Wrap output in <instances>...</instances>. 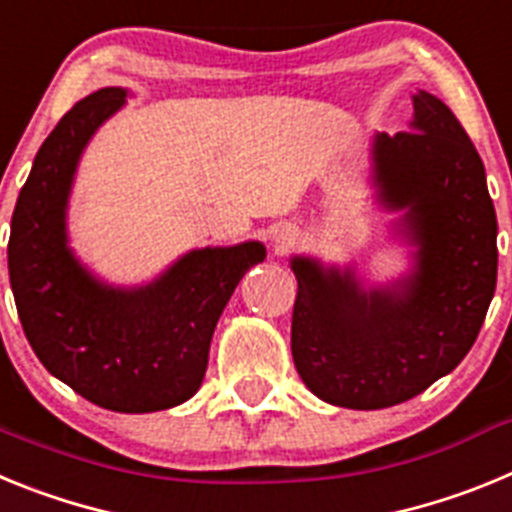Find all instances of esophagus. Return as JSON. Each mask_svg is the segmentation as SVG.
<instances>
[{
  "instance_id": "esophagus-1",
  "label": "esophagus",
  "mask_w": 512,
  "mask_h": 512,
  "mask_svg": "<svg viewBox=\"0 0 512 512\" xmlns=\"http://www.w3.org/2000/svg\"><path fill=\"white\" fill-rule=\"evenodd\" d=\"M295 241H297V230H292V228L274 230V243H277L279 248L292 246V243H295Z\"/></svg>"
}]
</instances>
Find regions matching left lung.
I'll list each match as a JSON object with an SVG mask.
<instances>
[{"mask_svg":"<svg viewBox=\"0 0 512 512\" xmlns=\"http://www.w3.org/2000/svg\"><path fill=\"white\" fill-rule=\"evenodd\" d=\"M413 133H377L374 187L413 243L415 269L364 289L354 271L295 256L292 359L307 390L354 410L390 408L454 372L497 282V217L485 164L454 112L413 94Z\"/></svg>","mask_w":512,"mask_h":512,"instance_id":"left-lung-1","label":"left lung"}]
</instances>
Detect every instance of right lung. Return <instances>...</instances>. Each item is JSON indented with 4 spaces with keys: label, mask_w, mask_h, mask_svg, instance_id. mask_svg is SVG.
<instances>
[{
    "label": "right lung",
    "mask_w": 512,
    "mask_h": 512,
    "mask_svg": "<svg viewBox=\"0 0 512 512\" xmlns=\"http://www.w3.org/2000/svg\"><path fill=\"white\" fill-rule=\"evenodd\" d=\"M128 92L107 87L76 102L45 138L17 197L9 284L40 364L115 413L182 405L205 379L220 312L266 248L248 241L189 251L146 287L99 282L76 261L66 207L81 151Z\"/></svg>",
    "instance_id": "right-lung-1"
}]
</instances>
